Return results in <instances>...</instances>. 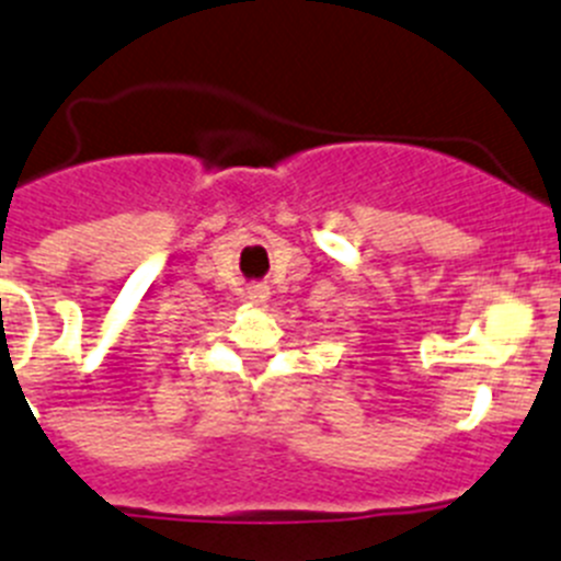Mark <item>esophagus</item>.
<instances>
[{
    "label": "esophagus",
    "mask_w": 561,
    "mask_h": 561,
    "mask_svg": "<svg viewBox=\"0 0 561 561\" xmlns=\"http://www.w3.org/2000/svg\"><path fill=\"white\" fill-rule=\"evenodd\" d=\"M249 298L254 305H265L271 298V287L263 285V282H254V285H249Z\"/></svg>",
    "instance_id": "1"
}]
</instances>
